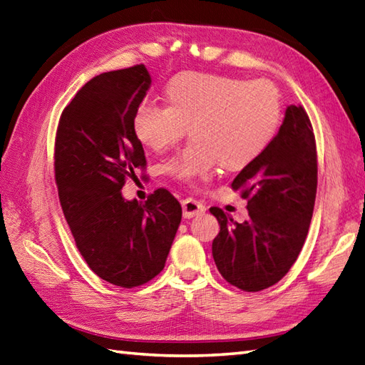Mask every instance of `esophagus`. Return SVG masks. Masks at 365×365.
Wrapping results in <instances>:
<instances>
[{"label":"esophagus","instance_id":"obj_1","mask_svg":"<svg viewBox=\"0 0 365 365\" xmlns=\"http://www.w3.org/2000/svg\"><path fill=\"white\" fill-rule=\"evenodd\" d=\"M182 208H183V217L185 219H190V217H194V216H200V214L205 212V205L199 200H195L192 197H188L185 199L182 202Z\"/></svg>","mask_w":365,"mask_h":365}]
</instances>
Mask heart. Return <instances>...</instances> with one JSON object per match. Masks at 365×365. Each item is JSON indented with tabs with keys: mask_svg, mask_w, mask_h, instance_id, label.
I'll return each mask as SVG.
<instances>
[{
	"mask_svg": "<svg viewBox=\"0 0 365 365\" xmlns=\"http://www.w3.org/2000/svg\"><path fill=\"white\" fill-rule=\"evenodd\" d=\"M168 105L143 101L135 110L140 143L162 153L190 130L192 140L165 163L173 179L192 185L217 165L245 166L264 153L282 118V97L272 81L186 72L166 86Z\"/></svg>",
	"mask_w": 365,
	"mask_h": 365,
	"instance_id": "obj_1",
	"label": "heart"
}]
</instances>
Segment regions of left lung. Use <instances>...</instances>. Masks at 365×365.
<instances>
[{"mask_svg": "<svg viewBox=\"0 0 365 365\" xmlns=\"http://www.w3.org/2000/svg\"><path fill=\"white\" fill-rule=\"evenodd\" d=\"M231 188L248 202L250 219L237 223L222 208H210L220 225L212 240L214 262L228 284L262 292L296 262L313 216L317 153L312 121L301 105L287 108L277 134Z\"/></svg>", "mask_w": 365, "mask_h": 365, "instance_id": "8db88e82", "label": "left lung"}]
</instances>
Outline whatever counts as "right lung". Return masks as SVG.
Masks as SVG:
<instances>
[{
  "mask_svg": "<svg viewBox=\"0 0 365 365\" xmlns=\"http://www.w3.org/2000/svg\"><path fill=\"white\" fill-rule=\"evenodd\" d=\"M149 85L145 64L100 73L63 109L55 135V183L76 245L93 273L121 288L162 272L182 220L165 188L145 203L121 195L138 170L146 177L134 117Z\"/></svg>",
  "mask_w": 365,
  "mask_h": 365,
  "instance_id": "right-lung-1",
  "label": "right lung"
}]
</instances>
